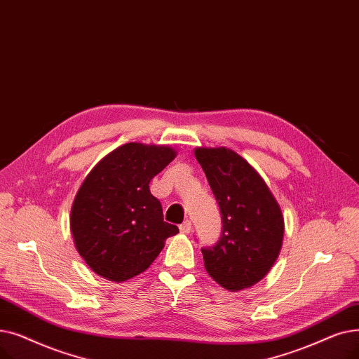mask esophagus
<instances>
[{
  "label": "esophagus",
  "mask_w": 359,
  "mask_h": 359,
  "mask_svg": "<svg viewBox=\"0 0 359 359\" xmlns=\"http://www.w3.org/2000/svg\"><path fill=\"white\" fill-rule=\"evenodd\" d=\"M180 231L182 233H190L191 232V222L190 220H185L180 225Z\"/></svg>",
  "instance_id": "obj_1"
}]
</instances>
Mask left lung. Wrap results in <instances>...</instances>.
I'll list each match as a JSON object with an SVG mask.
<instances>
[{"label":"left lung","mask_w":359,"mask_h":359,"mask_svg":"<svg viewBox=\"0 0 359 359\" xmlns=\"http://www.w3.org/2000/svg\"><path fill=\"white\" fill-rule=\"evenodd\" d=\"M222 215L217 243L201 248L209 275L229 291L262 280L276 262L283 216L263 178L231 149L196 150Z\"/></svg>","instance_id":"8db88e82"}]
</instances>
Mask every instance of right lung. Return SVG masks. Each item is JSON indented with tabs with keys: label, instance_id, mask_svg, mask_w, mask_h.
I'll return each mask as SVG.
<instances>
[{
	"label": "right lung",
	"instance_id": "right-lung-1",
	"mask_svg": "<svg viewBox=\"0 0 359 359\" xmlns=\"http://www.w3.org/2000/svg\"><path fill=\"white\" fill-rule=\"evenodd\" d=\"M175 158L168 146L127 143L111 151L86 177L74 198V244L99 276L124 282L144 271L178 228L163 222L151 178Z\"/></svg>",
	"mask_w": 359,
	"mask_h": 359
}]
</instances>
